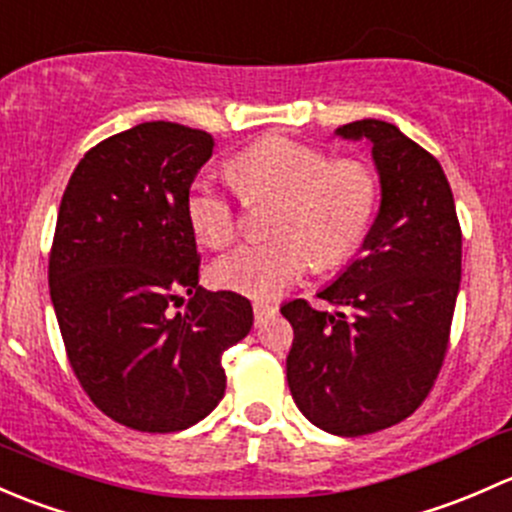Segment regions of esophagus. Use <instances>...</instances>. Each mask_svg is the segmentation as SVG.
Instances as JSON below:
<instances>
[{
  "label": "esophagus",
  "instance_id": "esophagus-1",
  "mask_svg": "<svg viewBox=\"0 0 512 512\" xmlns=\"http://www.w3.org/2000/svg\"><path fill=\"white\" fill-rule=\"evenodd\" d=\"M271 313H276V308L268 303H263V300H254V315H256V323H263V320L268 318Z\"/></svg>",
  "mask_w": 512,
  "mask_h": 512
}]
</instances>
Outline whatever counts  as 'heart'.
Segmentation results:
<instances>
[{"label":"heart","instance_id":"obj_1","mask_svg":"<svg viewBox=\"0 0 512 512\" xmlns=\"http://www.w3.org/2000/svg\"><path fill=\"white\" fill-rule=\"evenodd\" d=\"M229 177L244 194L278 197L276 236L246 241L212 266V281L229 291L273 298L303 278L310 263L335 266L357 251L377 207V179L365 162L333 160L325 150L288 138H263L229 162ZM187 221L207 246L229 244L234 204L214 179H194Z\"/></svg>","mask_w":512,"mask_h":512}]
</instances>
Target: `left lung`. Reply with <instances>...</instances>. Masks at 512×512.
I'll use <instances>...</instances> for the list:
<instances>
[{"label": "left lung", "instance_id": "8db88e82", "mask_svg": "<svg viewBox=\"0 0 512 512\" xmlns=\"http://www.w3.org/2000/svg\"><path fill=\"white\" fill-rule=\"evenodd\" d=\"M335 138L370 147L379 209L355 261L318 291L335 310L281 305L293 325L286 377L310 424L362 436L407 419L441 370L461 286V229L441 165L397 125L355 120Z\"/></svg>", "mask_w": 512, "mask_h": 512}]
</instances>
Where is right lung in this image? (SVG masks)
Wrapping results in <instances>:
<instances>
[{
  "label": "right lung",
  "mask_w": 512,
  "mask_h": 512,
  "mask_svg": "<svg viewBox=\"0 0 512 512\" xmlns=\"http://www.w3.org/2000/svg\"><path fill=\"white\" fill-rule=\"evenodd\" d=\"M212 150L202 130L140 123L86 152L63 192L51 303L78 382L130 429L167 434L212 414L221 355L254 325L244 295L199 286L187 192Z\"/></svg>",
  "instance_id": "obj_1"
}]
</instances>
